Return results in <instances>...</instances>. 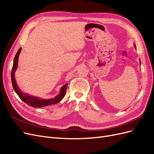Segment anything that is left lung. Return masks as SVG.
<instances>
[{
    "label": "left lung",
    "mask_w": 154,
    "mask_h": 154,
    "mask_svg": "<svg viewBox=\"0 0 154 154\" xmlns=\"http://www.w3.org/2000/svg\"><path fill=\"white\" fill-rule=\"evenodd\" d=\"M135 47H136V45H135ZM140 66H141V60H140Z\"/></svg>",
    "instance_id": "1"
}]
</instances>
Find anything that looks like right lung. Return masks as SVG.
<instances>
[{
    "label": "right lung",
    "mask_w": 154,
    "mask_h": 154,
    "mask_svg": "<svg viewBox=\"0 0 154 154\" xmlns=\"http://www.w3.org/2000/svg\"><path fill=\"white\" fill-rule=\"evenodd\" d=\"M21 49L22 48H20L18 50L17 53L15 57V58H14L13 65L12 71H11V82H12V85H13L14 91H15L17 95L19 96L20 98L24 101V103H27L29 106L36 107V108H40V107L54 105L58 103L60 100H62V98L65 96V95H66V89L67 87V83H66V84H65L63 87H62L61 89H60V92L58 96H55L54 98H51L49 100L40 99L39 97L29 96V94H27V93L22 92L19 89V88L18 87V85L17 84L15 78V72L18 66V56H19Z\"/></svg>",
    "instance_id": "right-lung-1"
}]
</instances>
